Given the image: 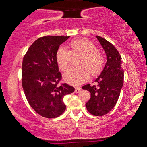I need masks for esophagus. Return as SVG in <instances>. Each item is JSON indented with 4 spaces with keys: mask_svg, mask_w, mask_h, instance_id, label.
Wrapping results in <instances>:
<instances>
[{
    "mask_svg": "<svg viewBox=\"0 0 147 147\" xmlns=\"http://www.w3.org/2000/svg\"><path fill=\"white\" fill-rule=\"evenodd\" d=\"M81 90V88L79 87H76L75 89V93H79Z\"/></svg>",
    "mask_w": 147,
    "mask_h": 147,
    "instance_id": "1",
    "label": "esophagus"
}]
</instances>
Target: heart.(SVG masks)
I'll use <instances>...</instances> for the list:
<instances>
[{
    "mask_svg": "<svg viewBox=\"0 0 147 147\" xmlns=\"http://www.w3.org/2000/svg\"><path fill=\"white\" fill-rule=\"evenodd\" d=\"M69 51L64 47L59 48L56 60L61 71H67L71 65L72 56H81L77 68L71 69L64 74V80L72 85H79L88 79L90 75L96 76L101 72L105 64L103 55L97 51L92 41L86 38L75 40L69 42Z\"/></svg>",
    "mask_w": 147,
    "mask_h": 147,
    "instance_id": "heart-1",
    "label": "heart"
}]
</instances>
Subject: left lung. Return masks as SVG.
<instances>
[{"label": "left lung", "mask_w": 147, "mask_h": 147, "mask_svg": "<svg viewBox=\"0 0 147 147\" xmlns=\"http://www.w3.org/2000/svg\"><path fill=\"white\" fill-rule=\"evenodd\" d=\"M107 55L106 65L95 84H87L83 89L90 93V98L86 104L88 111L94 116H103L115 106L123 85L124 70L121 57L113 45L101 37L96 36Z\"/></svg>", "instance_id": "1"}]
</instances>
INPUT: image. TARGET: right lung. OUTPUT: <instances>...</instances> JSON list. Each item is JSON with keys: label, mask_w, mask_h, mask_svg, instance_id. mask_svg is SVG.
Segmentation results:
<instances>
[{"label": "right lung", "mask_w": 147, "mask_h": 147, "mask_svg": "<svg viewBox=\"0 0 147 147\" xmlns=\"http://www.w3.org/2000/svg\"><path fill=\"white\" fill-rule=\"evenodd\" d=\"M69 36L41 37L27 50L22 61V85L31 107L42 117L55 118L66 109L65 95L75 91L72 86L60 83L56 53Z\"/></svg>", "instance_id": "obj_1"}]
</instances>
